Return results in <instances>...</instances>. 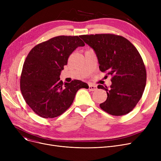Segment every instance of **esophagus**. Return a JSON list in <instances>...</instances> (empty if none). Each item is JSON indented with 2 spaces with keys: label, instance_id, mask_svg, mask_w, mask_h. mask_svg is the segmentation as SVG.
Returning <instances> with one entry per match:
<instances>
[{
  "label": "esophagus",
  "instance_id": "obj_1",
  "mask_svg": "<svg viewBox=\"0 0 161 161\" xmlns=\"http://www.w3.org/2000/svg\"><path fill=\"white\" fill-rule=\"evenodd\" d=\"M97 89V87L96 86H93V85L89 86V90L91 91H96Z\"/></svg>",
  "mask_w": 161,
  "mask_h": 161
}]
</instances>
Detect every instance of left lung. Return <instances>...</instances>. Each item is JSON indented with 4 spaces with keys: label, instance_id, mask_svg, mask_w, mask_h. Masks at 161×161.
Returning <instances> with one entry per match:
<instances>
[{
    "label": "left lung",
    "instance_id": "1",
    "mask_svg": "<svg viewBox=\"0 0 161 161\" xmlns=\"http://www.w3.org/2000/svg\"><path fill=\"white\" fill-rule=\"evenodd\" d=\"M80 37L95 50L100 70L112 75L107 99L100 108L119 116L131 112L142 97L146 84V70L137 49L127 39L114 34H96ZM108 76V75H107Z\"/></svg>",
    "mask_w": 161,
    "mask_h": 161
}]
</instances>
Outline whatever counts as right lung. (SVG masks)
I'll use <instances>...</instances> for the list:
<instances>
[{
	"label": "right lung",
	"instance_id": "1",
	"mask_svg": "<svg viewBox=\"0 0 161 161\" xmlns=\"http://www.w3.org/2000/svg\"><path fill=\"white\" fill-rule=\"evenodd\" d=\"M84 46L78 36H58L30 51L23 66L20 89L25 102L41 117L61 115L72 105L80 89L89 88L80 80L63 84L59 78L70 54Z\"/></svg>",
	"mask_w": 161,
	"mask_h": 161
}]
</instances>
